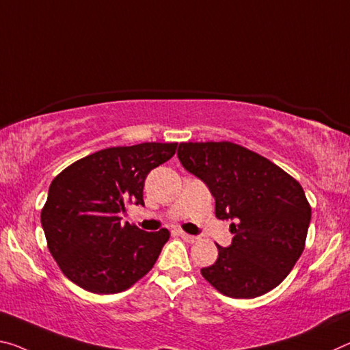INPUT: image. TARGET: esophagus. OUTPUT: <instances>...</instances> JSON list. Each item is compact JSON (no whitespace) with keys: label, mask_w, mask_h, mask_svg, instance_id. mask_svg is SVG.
Instances as JSON below:
<instances>
[{"label":"esophagus","mask_w":350,"mask_h":350,"mask_svg":"<svg viewBox=\"0 0 350 350\" xmlns=\"http://www.w3.org/2000/svg\"><path fill=\"white\" fill-rule=\"evenodd\" d=\"M179 235H180L182 240H185L187 243H195L198 240V237L190 235V234H185V232H182V230L179 232Z\"/></svg>","instance_id":"obj_1"}]
</instances>
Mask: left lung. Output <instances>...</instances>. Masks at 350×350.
I'll list each match as a JSON object with an SVG mask.
<instances>
[{
    "label": "left lung",
    "instance_id": "obj_1",
    "mask_svg": "<svg viewBox=\"0 0 350 350\" xmlns=\"http://www.w3.org/2000/svg\"><path fill=\"white\" fill-rule=\"evenodd\" d=\"M177 157L215 198L234 234L201 269L224 296L252 299L282 284L301 257L312 208L301 184L268 159L229 142L180 143Z\"/></svg>",
    "mask_w": 350,
    "mask_h": 350
}]
</instances>
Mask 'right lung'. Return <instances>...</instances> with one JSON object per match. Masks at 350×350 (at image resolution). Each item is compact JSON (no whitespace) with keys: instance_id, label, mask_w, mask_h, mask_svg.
Here are the masks:
<instances>
[{"instance_id":"right-lung-1","label":"right lung","mask_w":350,"mask_h":350,"mask_svg":"<svg viewBox=\"0 0 350 350\" xmlns=\"http://www.w3.org/2000/svg\"><path fill=\"white\" fill-rule=\"evenodd\" d=\"M177 143L107 148L65 168L42 210L48 249L77 286L96 295L124 291L157 262L170 232L121 224L129 204L145 205L149 171L170 160Z\"/></svg>"}]
</instances>
